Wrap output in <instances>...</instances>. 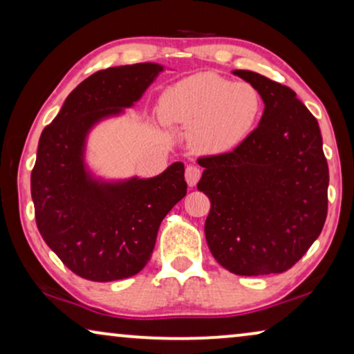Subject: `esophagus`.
<instances>
[{"instance_id":"34e87169","label":"esophagus","mask_w":354,"mask_h":354,"mask_svg":"<svg viewBox=\"0 0 354 354\" xmlns=\"http://www.w3.org/2000/svg\"><path fill=\"white\" fill-rule=\"evenodd\" d=\"M200 177H201L200 167L187 166V169H185V180H187L188 185L195 187L196 183H198V180H200Z\"/></svg>"}]
</instances>
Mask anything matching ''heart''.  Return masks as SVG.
<instances>
[{"mask_svg": "<svg viewBox=\"0 0 354 354\" xmlns=\"http://www.w3.org/2000/svg\"><path fill=\"white\" fill-rule=\"evenodd\" d=\"M261 111L254 86L201 72L187 77L159 98L162 122L188 129V140L200 153L219 154L248 137Z\"/></svg>", "mask_w": 354, "mask_h": 354, "instance_id": "b5f03b06", "label": "heart"}]
</instances>
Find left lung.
Segmentation results:
<instances>
[{"mask_svg":"<svg viewBox=\"0 0 354 354\" xmlns=\"http://www.w3.org/2000/svg\"><path fill=\"white\" fill-rule=\"evenodd\" d=\"M264 103L259 125L232 153L198 159V190L211 201L205 235L212 256L236 275L280 274L321 235L328 166L322 135L288 86L232 71Z\"/></svg>","mask_w":354,"mask_h":354,"instance_id":"left-lung-1","label":"left lung"}]
</instances>
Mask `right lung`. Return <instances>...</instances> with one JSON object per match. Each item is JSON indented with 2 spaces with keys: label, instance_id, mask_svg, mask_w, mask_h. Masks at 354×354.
<instances>
[{
  "label": "right lung",
  "instance_id": "right-lung-1",
  "mask_svg": "<svg viewBox=\"0 0 354 354\" xmlns=\"http://www.w3.org/2000/svg\"><path fill=\"white\" fill-rule=\"evenodd\" d=\"M164 71L158 62H140L95 72L41 132L30 177L37 227L57 258L86 280L138 274L162 219L187 195L180 161L154 177L106 178L86 159L91 130L133 108Z\"/></svg>",
  "mask_w": 354,
  "mask_h": 354
}]
</instances>
